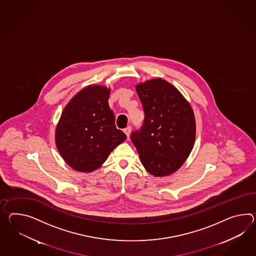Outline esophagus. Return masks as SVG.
I'll return each instance as SVG.
<instances>
[{
	"label": "esophagus",
	"instance_id": "34e87169",
	"mask_svg": "<svg viewBox=\"0 0 256 256\" xmlns=\"http://www.w3.org/2000/svg\"><path fill=\"white\" fill-rule=\"evenodd\" d=\"M124 132H125L126 135V137H128V138H130V136L131 132L130 126H128V128H126L125 130H124Z\"/></svg>",
	"mask_w": 256,
	"mask_h": 256
}]
</instances>
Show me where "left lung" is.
I'll list each match as a JSON object with an SVG mask.
<instances>
[{
  "instance_id": "left-lung-1",
  "label": "left lung",
  "mask_w": 256,
  "mask_h": 256,
  "mask_svg": "<svg viewBox=\"0 0 256 256\" xmlns=\"http://www.w3.org/2000/svg\"><path fill=\"white\" fill-rule=\"evenodd\" d=\"M144 121L131 133L145 169L156 176L176 172L194 148L196 123L194 110L169 82L154 78L136 86Z\"/></svg>"
}]
</instances>
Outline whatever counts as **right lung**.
<instances>
[{
	"label": "right lung",
	"instance_id": "obj_1",
	"mask_svg": "<svg viewBox=\"0 0 256 256\" xmlns=\"http://www.w3.org/2000/svg\"><path fill=\"white\" fill-rule=\"evenodd\" d=\"M110 88L88 86L76 94L64 107L56 130V144L69 166L92 172L126 138L118 130L108 104Z\"/></svg>",
	"mask_w": 256,
	"mask_h": 256
}]
</instances>
